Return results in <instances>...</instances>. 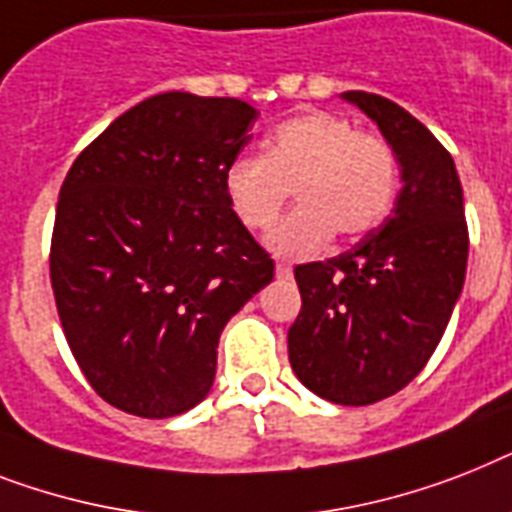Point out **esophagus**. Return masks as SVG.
Instances as JSON below:
<instances>
[{
  "label": "esophagus",
  "instance_id": "esophagus-1",
  "mask_svg": "<svg viewBox=\"0 0 512 512\" xmlns=\"http://www.w3.org/2000/svg\"><path fill=\"white\" fill-rule=\"evenodd\" d=\"M276 276L278 278H292V265H289V263H276Z\"/></svg>",
  "mask_w": 512,
  "mask_h": 512
}]
</instances>
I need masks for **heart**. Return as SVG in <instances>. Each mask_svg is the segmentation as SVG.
I'll return each mask as SVG.
<instances>
[{
    "label": "heart",
    "instance_id": "heart-1",
    "mask_svg": "<svg viewBox=\"0 0 512 512\" xmlns=\"http://www.w3.org/2000/svg\"><path fill=\"white\" fill-rule=\"evenodd\" d=\"M397 181L392 147L326 110L278 123L263 155H236L223 170L228 205L252 231L273 226L294 189L299 207L268 234L281 257L321 255L334 231L344 239L371 234L392 210Z\"/></svg>",
    "mask_w": 512,
    "mask_h": 512
}]
</instances>
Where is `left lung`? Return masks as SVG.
Wrapping results in <instances>:
<instances>
[{
    "label": "left lung",
    "mask_w": 512,
    "mask_h": 512,
    "mask_svg": "<svg viewBox=\"0 0 512 512\" xmlns=\"http://www.w3.org/2000/svg\"><path fill=\"white\" fill-rule=\"evenodd\" d=\"M389 141L402 168L392 215L326 263L294 268L302 310L289 328V363L336 405H373L423 371L463 292L468 226L463 186L447 149L392 99L344 91Z\"/></svg>",
    "instance_id": "1"
}]
</instances>
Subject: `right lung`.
<instances>
[{"label": "right lung", "mask_w": 512, "mask_h": 512, "mask_svg": "<svg viewBox=\"0 0 512 512\" xmlns=\"http://www.w3.org/2000/svg\"><path fill=\"white\" fill-rule=\"evenodd\" d=\"M255 120L242 99L165 91L112 120L62 181L54 302L86 381L123 413L205 400L220 331L273 281L223 189Z\"/></svg>", "instance_id": "right-lung-1"}]
</instances>
